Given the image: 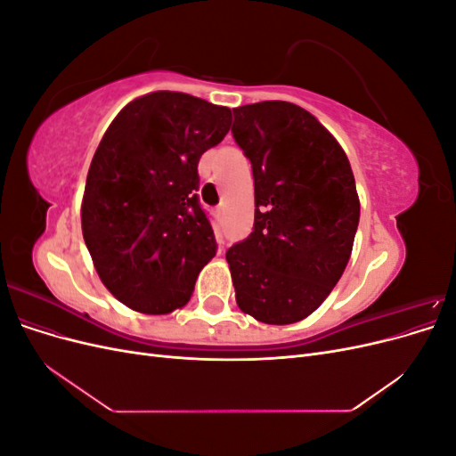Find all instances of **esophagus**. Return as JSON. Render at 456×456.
<instances>
[{"instance_id": "1", "label": "esophagus", "mask_w": 456, "mask_h": 456, "mask_svg": "<svg viewBox=\"0 0 456 456\" xmlns=\"http://www.w3.org/2000/svg\"><path fill=\"white\" fill-rule=\"evenodd\" d=\"M215 215H216V218L223 216V207H216V209H215Z\"/></svg>"}]
</instances>
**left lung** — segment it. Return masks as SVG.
Listing matches in <instances>:
<instances>
[{
	"label": "left lung",
	"instance_id": "1",
	"mask_svg": "<svg viewBox=\"0 0 456 456\" xmlns=\"http://www.w3.org/2000/svg\"><path fill=\"white\" fill-rule=\"evenodd\" d=\"M232 134L255 178V224L226 251L241 312L270 325L305 320L346 268L360 198L342 146L305 108H233Z\"/></svg>",
	"mask_w": 456,
	"mask_h": 456
}]
</instances>
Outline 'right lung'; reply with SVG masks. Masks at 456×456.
<instances>
[{"label":"right lung","mask_w":456,"mask_h":456,"mask_svg":"<svg viewBox=\"0 0 456 456\" xmlns=\"http://www.w3.org/2000/svg\"><path fill=\"white\" fill-rule=\"evenodd\" d=\"M230 123L226 106L156 91L129 102L106 129L87 173L81 230L101 281L131 310L183 308L216 255L196 194L198 163Z\"/></svg>","instance_id":"add662e5"}]
</instances>
